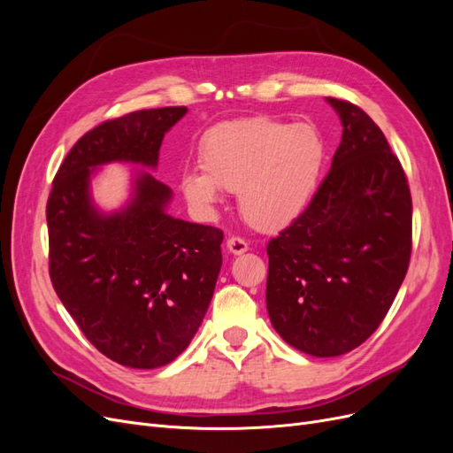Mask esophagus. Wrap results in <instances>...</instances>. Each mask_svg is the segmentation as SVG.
I'll return each instance as SVG.
<instances>
[{
	"label": "esophagus",
	"mask_w": 453,
	"mask_h": 453,
	"mask_svg": "<svg viewBox=\"0 0 453 453\" xmlns=\"http://www.w3.org/2000/svg\"><path fill=\"white\" fill-rule=\"evenodd\" d=\"M226 250L232 253V255H242L250 250V245L245 240L238 238V236H232L226 240Z\"/></svg>",
	"instance_id": "34e87169"
}]
</instances>
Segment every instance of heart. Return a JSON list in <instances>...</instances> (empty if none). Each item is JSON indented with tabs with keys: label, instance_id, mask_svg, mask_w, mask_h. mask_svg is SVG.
<instances>
[{
	"label": "heart",
	"instance_id": "1",
	"mask_svg": "<svg viewBox=\"0 0 453 453\" xmlns=\"http://www.w3.org/2000/svg\"><path fill=\"white\" fill-rule=\"evenodd\" d=\"M326 160L323 134L311 122L272 117L225 120L203 134L198 172H185L181 190L196 210L211 211L219 188L236 190L251 226L276 232L303 215Z\"/></svg>",
	"mask_w": 453,
	"mask_h": 453
}]
</instances>
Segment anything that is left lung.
Here are the masks:
<instances>
[{
  "label": "left lung",
  "mask_w": 453,
  "mask_h": 453,
  "mask_svg": "<svg viewBox=\"0 0 453 453\" xmlns=\"http://www.w3.org/2000/svg\"><path fill=\"white\" fill-rule=\"evenodd\" d=\"M342 142L318 193L270 240L266 308L287 344L344 355L386 318L412 251V198L399 158L361 107L326 98Z\"/></svg>",
  "instance_id": "left-lung-1"
}]
</instances>
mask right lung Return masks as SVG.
<instances>
[{
    "instance_id": "obj_1",
    "label": "right lung",
    "mask_w": 453,
    "mask_h": 453,
    "mask_svg": "<svg viewBox=\"0 0 453 453\" xmlns=\"http://www.w3.org/2000/svg\"><path fill=\"white\" fill-rule=\"evenodd\" d=\"M185 113L142 109L92 128L64 158L47 202L54 291L90 344L122 366L158 368L190 344L223 265V230L168 215L172 188L145 170L111 213L96 208L90 181L109 162L155 170L164 134Z\"/></svg>"
}]
</instances>
